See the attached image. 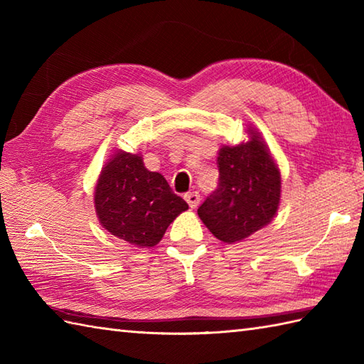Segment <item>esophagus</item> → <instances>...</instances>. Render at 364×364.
Wrapping results in <instances>:
<instances>
[{"label": "esophagus", "instance_id": "obj_1", "mask_svg": "<svg viewBox=\"0 0 364 364\" xmlns=\"http://www.w3.org/2000/svg\"><path fill=\"white\" fill-rule=\"evenodd\" d=\"M184 200H186L191 208H197L198 203H200V194L196 191L188 192V194H184Z\"/></svg>", "mask_w": 364, "mask_h": 364}]
</instances>
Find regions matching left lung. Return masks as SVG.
<instances>
[{
  "label": "left lung",
  "mask_w": 364,
  "mask_h": 364,
  "mask_svg": "<svg viewBox=\"0 0 364 364\" xmlns=\"http://www.w3.org/2000/svg\"><path fill=\"white\" fill-rule=\"evenodd\" d=\"M250 136V142L220 149L218 189L197 210L222 242L242 241L267 225L280 203V172L258 134Z\"/></svg>",
  "instance_id": "left-lung-1"
}]
</instances>
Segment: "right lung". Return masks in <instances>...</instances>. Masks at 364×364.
<instances>
[{
    "label": "right lung",
    "instance_id": "add662e5",
    "mask_svg": "<svg viewBox=\"0 0 364 364\" xmlns=\"http://www.w3.org/2000/svg\"><path fill=\"white\" fill-rule=\"evenodd\" d=\"M95 210L111 235L131 245L153 247L188 203L164 176L146 170L141 156L120 151L98 178Z\"/></svg>",
    "mask_w": 364,
    "mask_h": 364
}]
</instances>
